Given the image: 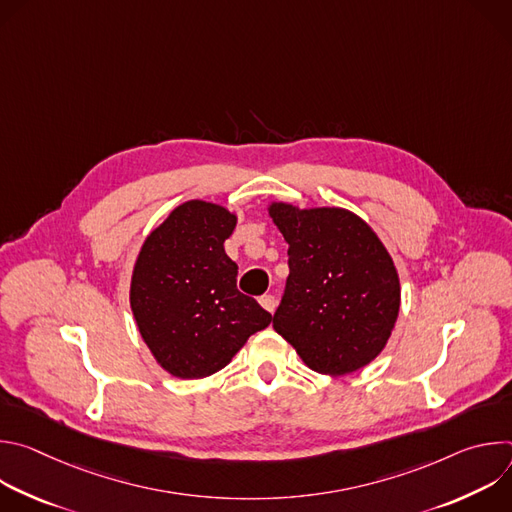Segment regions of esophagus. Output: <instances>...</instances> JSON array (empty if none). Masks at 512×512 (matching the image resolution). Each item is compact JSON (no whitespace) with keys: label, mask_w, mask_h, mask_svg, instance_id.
<instances>
[{"label":"esophagus","mask_w":512,"mask_h":512,"mask_svg":"<svg viewBox=\"0 0 512 512\" xmlns=\"http://www.w3.org/2000/svg\"><path fill=\"white\" fill-rule=\"evenodd\" d=\"M259 304L267 310V312H275V306H277V300H275V296H271V294H265V296H261L259 298Z\"/></svg>","instance_id":"1"}]
</instances>
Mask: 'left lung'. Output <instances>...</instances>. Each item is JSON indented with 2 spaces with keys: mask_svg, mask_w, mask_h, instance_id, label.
Wrapping results in <instances>:
<instances>
[{
  "mask_svg": "<svg viewBox=\"0 0 512 512\" xmlns=\"http://www.w3.org/2000/svg\"><path fill=\"white\" fill-rule=\"evenodd\" d=\"M289 243L273 328L322 375H348L385 348L401 302L397 269L373 229L344 208L271 204Z\"/></svg>",
  "mask_w": 512,
  "mask_h": 512,
  "instance_id": "left-lung-1",
  "label": "left lung"
}]
</instances>
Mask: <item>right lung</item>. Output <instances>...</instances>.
Here are the masks:
<instances>
[{
    "label": "right lung",
    "instance_id": "1",
    "mask_svg": "<svg viewBox=\"0 0 512 512\" xmlns=\"http://www.w3.org/2000/svg\"><path fill=\"white\" fill-rule=\"evenodd\" d=\"M237 216L202 200L180 204L145 239L131 277L141 338L178 379H202L231 362L273 316L237 289L225 253Z\"/></svg>",
    "mask_w": 512,
    "mask_h": 512
}]
</instances>
